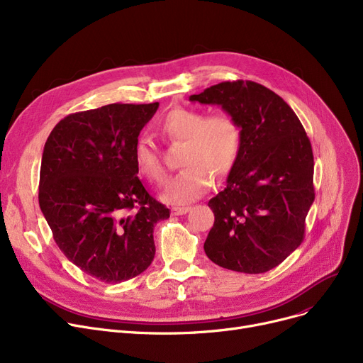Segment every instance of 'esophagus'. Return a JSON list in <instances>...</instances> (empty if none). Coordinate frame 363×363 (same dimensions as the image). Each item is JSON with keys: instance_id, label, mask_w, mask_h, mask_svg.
<instances>
[{"instance_id": "esophagus-1", "label": "esophagus", "mask_w": 363, "mask_h": 363, "mask_svg": "<svg viewBox=\"0 0 363 363\" xmlns=\"http://www.w3.org/2000/svg\"><path fill=\"white\" fill-rule=\"evenodd\" d=\"M190 211H191V208H188V206H185V208H178V206H175V208H172V215L179 216V215L188 213Z\"/></svg>"}]
</instances>
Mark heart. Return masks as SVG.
<instances>
[{
  "label": "heart",
  "instance_id": "obj_1",
  "mask_svg": "<svg viewBox=\"0 0 363 363\" xmlns=\"http://www.w3.org/2000/svg\"><path fill=\"white\" fill-rule=\"evenodd\" d=\"M157 132L169 143L182 145L179 164L185 169L167 182L160 196L169 204H186L200 199L211 188L212 177L224 179L230 175L242 151V125L225 113L208 117L197 109L173 108L157 124ZM133 159L144 178L163 182L164 166L147 140H138Z\"/></svg>",
  "mask_w": 363,
  "mask_h": 363
}]
</instances>
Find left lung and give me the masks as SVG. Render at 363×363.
<instances>
[{"label": "left lung", "mask_w": 363, "mask_h": 363, "mask_svg": "<svg viewBox=\"0 0 363 363\" xmlns=\"http://www.w3.org/2000/svg\"><path fill=\"white\" fill-rule=\"evenodd\" d=\"M190 101L219 105L243 133L227 186L209 200L215 223L204 252L233 272H269L304 239L314 201L310 139L292 108L254 82L219 83Z\"/></svg>", "instance_id": "left-lung-1"}]
</instances>
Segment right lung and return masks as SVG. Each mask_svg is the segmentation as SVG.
<instances>
[{"label":"right lung","instance_id":"right-lung-1","mask_svg":"<svg viewBox=\"0 0 363 363\" xmlns=\"http://www.w3.org/2000/svg\"><path fill=\"white\" fill-rule=\"evenodd\" d=\"M159 102L109 104L60 120L44 145L38 201L53 239L86 274L120 283L145 272L152 231L169 218L148 194L133 159Z\"/></svg>","mask_w":363,"mask_h":363}]
</instances>
